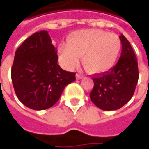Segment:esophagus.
Listing matches in <instances>:
<instances>
[{
  "label": "esophagus",
  "instance_id": "esophagus-1",
  "mask_svg": "<svg viewBox=\"0 0 149 149\" xmlns=\"http://www.w3.org/2000/svg\"><path fill=\"white\" fill-rule=\"evenodd\" d=\"M76 78L77 80H80V79H82L83 78V75L81 74H79V73H77V74L76 75Z\"/></svg>",
  "mask_w": 149,
  "mask_h": 149
}]
</instances>
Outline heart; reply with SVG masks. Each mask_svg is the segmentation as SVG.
Returning <instances> with one entry per match:
<instances>
[{"mask_svg":"<svg viewBox=\"0 0 149 149\" xmlns=\"http://www.w3.org/2000/svg\"><path fill=\"white\" fill-rule=\"evenodd\" d=\"M120 49L121 40L116 33L85 29L72 33L68 44L59 45L58 57L65 68L72 69L83 56L85 68L92 74H101L114 67Z\"/></svg>","mask_w":149,"mask_h":149,"instance_id":"obj_1","label":"heart"}]
</instances>
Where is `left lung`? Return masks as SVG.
Instances as JSON below:
<instances>
[{
  "label": "left lung",
  "mask_w": 149,
  "mask_h": 149,
  "mask_svg": "<svg viewBox=\"0 0 149 149\" xmlns=\"http://www.w3.org/2000/svg\"><path fill=\"white\" fill-rule=\"evenodd\" d=\"M120 39L122 50L118 63L108 72L92 79L91 100L103 110H116L125 105L134 95L139 80L135 54L123 34Z\"/></svg>",
  "instance_id": "obj_1"
}]
</instances>
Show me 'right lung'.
<instances>
[{
  "mask_svg": "<svg viewBox=\"0 0 149 149\" xmlns=\"http://www.w3.org/2000/svg\"><path fill=\"white\" fill-rule=\"evenodd\" d=\"M74 72L61 68L48 31L36 32L15 54L11 80L18 99L32 110L49 109L59 100L65 86L76 80Z\"/></svg>",
  "mask_w": 149,
  "mask_h": 149,
  "instance_id": "obj_1",
  "label": "right lung"
}]
</instances>
